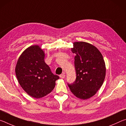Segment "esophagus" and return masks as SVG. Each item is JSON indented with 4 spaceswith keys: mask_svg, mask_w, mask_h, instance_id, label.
<instances>
[{
    "mask_svg": "<svg viewBox=\"0 0 126 126\" xmlns=\"http://www.w3.org/2000/svg\"><path fill=\"white\" fill-rule=\"evenodd\" d=\"M60 78H62V79H64V78L65 77V74L64 73H63V74H61L60 75Z\"/></svg>",
    "mask_w": 126,
    "mask_h": 126,
    "instance_id": "1",
    "label": "esophagus"
}]
</instances>
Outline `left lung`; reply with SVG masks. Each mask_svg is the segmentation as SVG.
Instances as JSON below:
<instances>
[{
    "label": "left lung",
    "mask_w": 126,
    "mask_h": 126,
    "mask_svg": "<svg viewBox=\"0 0 126 126\" xmlns=\"http://www.w3.org/2000/svg\"><path fill=\"white\" fill-rule=\"evenodd\" d=\"M71 48L75 53L76 80L68 84L72 93L86 100L95 95L103 83L106 68L103 55L97 47L89 43L75 42Z\"/></svg>",
    "instance_id": "left-lung-1"
}]
</instances>
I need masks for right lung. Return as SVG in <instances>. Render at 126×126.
Returning a JSON list of instances; mask_svg holds the SVG:
<instances>
[{"label":"right lung","instance_id":"right-lung-1","mask_svg":"<svg viewBox=\"0 0 126 126\" xmlns=\"http://www.w3.org/2000/svg\"><path fill=\"white\" fill-rule=\"evenodd\" d=\"M45 53L38 45L28 47L19 57L16 74L22 88L30 96L40 98L52 92L59 77L44 62Z\"/></svg>","mask_w":126,"mask_h":126}]
</instances>
